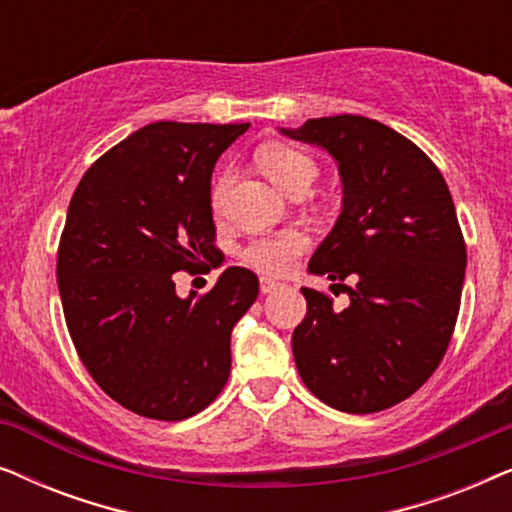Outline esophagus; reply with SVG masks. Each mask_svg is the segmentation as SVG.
<instances>
[{
    "label": "esophagus",
    "mask_w": 512,
    "mask_h": 512,
    "mask_svg": "<svg viewBox=\"0 0 512 512\" xmlns=\"http://www.w3.org/2000/svg\"><path fill=\"white\" fill-rule=\"evenodd\" d=\"M279 286V282H275V279H270V277H261V293H270V291H275Z\"/></svg>",
    "instance_id": "esophagus-1"
}]
</instances>
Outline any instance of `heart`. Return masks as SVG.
Wrapping results in <instances>:
<instances>
[{"label":"heart","mask_w":512,"mask_h":512,"mask_svg":"<svg viewBox=\"0 0 512 512\" xmlns=\"http://www.w3.org/2000/svg\"><path fill=\"white\" fill-rule=\"evenodd\" d=\"M258 165L272 179V184L282 188L284 193L296 195L307 193L314 179L319 177V165L310 153L296 149L289 144H268L258 151ZM228 177L221 174L212 191V205L216 212L223 207ZM307 235L303 230H282V233L265 235L251 240L242 251V261L265 275H284L296 263V258L307 249Z\"/></svg>","instance_id":"b5f03b06"}]
</instances>
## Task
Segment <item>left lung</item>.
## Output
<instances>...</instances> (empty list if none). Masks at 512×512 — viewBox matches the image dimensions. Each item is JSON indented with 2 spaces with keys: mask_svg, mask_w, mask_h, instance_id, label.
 <instances>
[{
  "mask_svg": "<svg viewBox=\"0 0 512 512\" xmlns=\"http://www.w3.org/2000/svg\"><path fill=\"white\" fill-rule=\"evenodd\" d=\"M279 132L331 153L342 181L340 216L307 270L342 286L349 305L300 289L298 373L335 410H387L429 380L457 324L466 244L450 188L417 144L373 118H310Z\"/></svg>",
  "mask_w": 512,
  "mask_h": 512,
  "instance_id": "obj_1",
  "label": "left lung"
}]
</instances>
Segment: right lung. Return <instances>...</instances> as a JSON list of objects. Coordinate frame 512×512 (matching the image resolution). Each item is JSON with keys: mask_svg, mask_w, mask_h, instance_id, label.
I'll list each match as a JSON object with an SVG mask.
<instances>
[{"mask_svg": "<svg viewBox=\"0 0 512 512\" xmlns=\"http://www.w3.org/2000/svg\"><path fill=\"white\" fill-rule=\"evenodd\" d=\"M249 123L144 125L90 165L67 209L58 289L83 366L107 396L163 422L198 415L230 375V333L258 277L228 268L205 296L172 275L214 247L212 172Z\"/></svg>", "mask_w": 512, "mask_h": 512, "instance_id": "obj_1", "label": "right lung"}]
</instances>
